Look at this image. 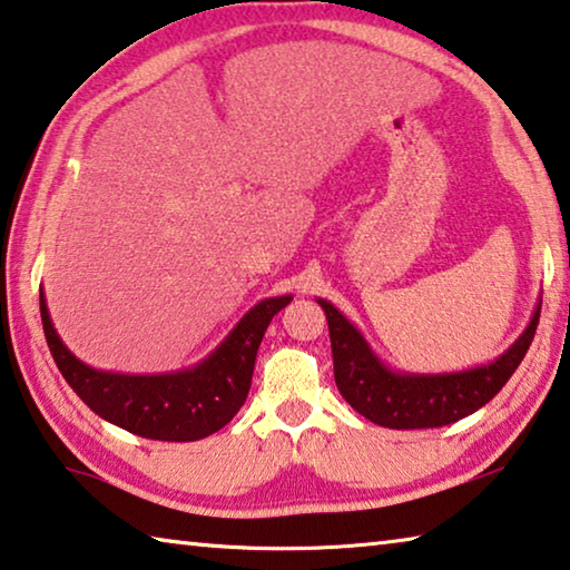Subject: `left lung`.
<instances>
[{
	"label": "left lung",
	"mask_w": 570,
	"mask_h": 570,
	"mask_svg": "<svg viewBox=\"0 0 570 570\" xmlns=\"http://www.w3.org/2000/svg\"><path fill=\"white\" fill-rule=\"evenodd\" d=\"M330 322L334 380L342 397L366 420L390 430H424L468 417L503 390L535 336L540 304L523 334L498 360L462 372L420 374L384 364L362 332L326 298H316Z\"/></svg>",
	"instance_id": "1"
}]
</instances>
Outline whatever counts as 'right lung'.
<instances>
[{"instance_id":"add662e5","label":"right lung","mask_w":570,"mask_h":570,"mask_svg":"<svg viewBox=\"0 0 570 570\" xmlns=\"http://www.w3.org/2000/svg\"><path fill=\"white\" fill-rule=\"evenodd\" d=\"M294 296H272L240 316L204 362L166 374H120L85 364L57 334L40 288L47 346L57 370L88 407L132 435L163 442H193L214 435L246 402L258 344L274 316Z\"/></svg>"}]
</instances>
